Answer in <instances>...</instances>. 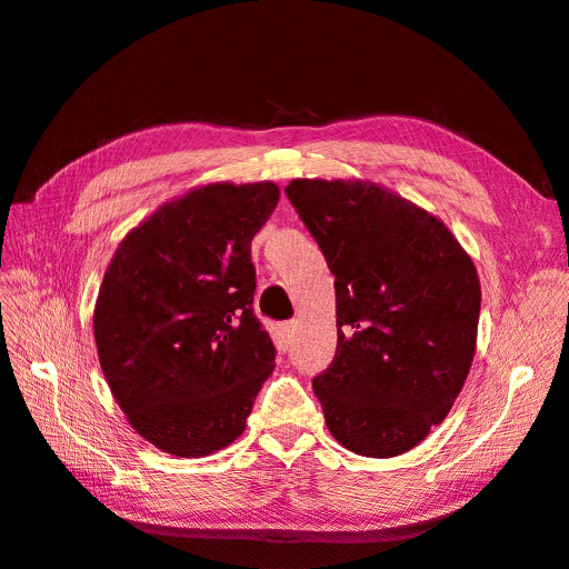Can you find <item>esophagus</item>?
Instances as JSON below:
<instances>
[{
    "label": "esophagus",
    "mask_w": 569,
    "mask_h": 569,
    "mask_svg": "<svg viewBox=\"0 0 569 569\" xmlns=\"http://www.w3.org/2000/svg\"><path fill=\"white\" fill-rule=\"evenodd\" d=\"M295 330H297V322H295V320H289V322H282V325H280V330H278V343H280L282 349H287L289 339L295 337Z\"/></svg>",
    "instance_id": "esophagus-1"
}]
</instances>
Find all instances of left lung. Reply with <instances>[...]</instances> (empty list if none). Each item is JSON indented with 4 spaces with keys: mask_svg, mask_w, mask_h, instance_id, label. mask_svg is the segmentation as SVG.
<instances>
[{
    "mask_svg": "<svg viewBox=\"0 0 569 569\" xmlns=\"http://www.w3.org/2000/svg\"><path fill=\"white\" fill-rule=\"evenodd\" d=\"M284 192L337 291V353L313 377L332 437L393 458L439 425L468 380L481 289L439 218L363 180H291Z\"/></svg>",
    "mask_w": 569,
    "mask_h": 569,
    "instance_id": "8db88e82",
    "label": "left lung"
}]
</instances>
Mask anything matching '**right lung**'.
<instances>
[{
    "label": "right lung",
    "instance_id": "add662e5",
    "mask_svg": "<svg viewBox=\"0 0 569 569\" xmlns=\"http://www.w3.org/2000/svg\"><path fill=\"white\" fill-rule=\"evenodd\" d=\"M274 182H213L163 203L116 249L94 306L113 399L157 449L199 458L244 432L274 347L253 313L251 239Z\"/></svg>",
    "mask_w": 569,
    "mask_h": 569
}]
</instances>
